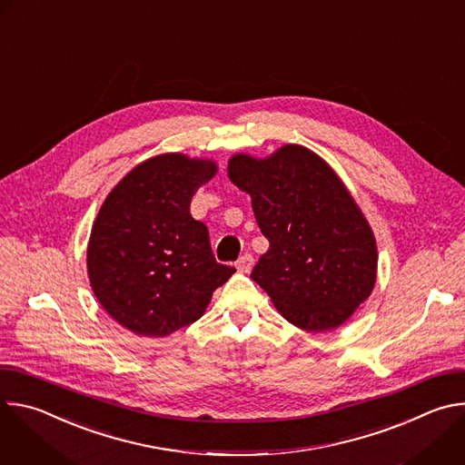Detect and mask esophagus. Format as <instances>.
<instances>
[{
    "label": "esophagus",
    "instance_id": "esophagus-1",
    "mask_svg": "<svg viewBox=\"0 0 465 465\" xmlns=\"http://www.w3.org/2000/svg\"><path fill=\"white\" fill-rule=\"evenodd\" d=\"M235 267H237V271H239V272H242V274L250 272V271H252V267H253V257H252L250 253L241 255V257H239V261L235 262Z\"/></svg>",
    "mask_w": 465,
    "mask_h": 465
}]
</instances>
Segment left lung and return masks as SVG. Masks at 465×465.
Here are the masks:
<instances>
[{
  "label": "left lung",
  "instance_id": "obj_1",
  "mask_svg": "<svg viewBox=\"0 0 465 465\" xmlns=\"http://www.w3.org/2000/svg\"><path fill=\"white\" fill-rule=\"evenodd\" d=\"M228 178L250 194L259 230L271 242L252 280L278 312L311 333L351 318L375 287L377 242L333 167L289 143L267 158L233 154Z\"/></svg>",
  "mask_w": 465,
  "mask_h": 465
}]
</instances>
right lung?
Returning <instances> with one entry per match:
<instances>
[{
	"label": "right lung",
	"mask_w": 465,
	"mask_h": 465,
	"mask_svg": "<svg viewBox=\"0 0 465 465\" xmlns=\"http://www.w3.org/2000/svg\"><path fill=\"white\" fill-rule=\"evenodd\" d=\"M217 173L208 158L153 156L108 193L92 226L86 264L103 309L138 337L163 339L206 312L235 272L215 261L208 228L189 213Z\"/></svg>",
	"instance_id": "right-lung-1"
}]
</instances>
